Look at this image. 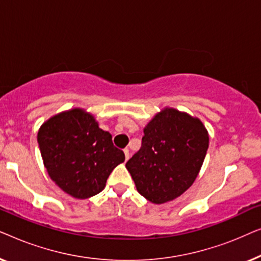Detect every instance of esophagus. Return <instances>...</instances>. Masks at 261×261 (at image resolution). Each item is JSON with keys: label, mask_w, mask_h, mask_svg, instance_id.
Returning <instances> with one entry per match:
<instances>
[{"label": "esophagus", "mask_w": 261, "mask_h": 261, "mask_svg": "<svg viewBox=\"0 0 261 261\" xmlns=\"http://www.w3.org/2000/svg\"><path fill=\"white\" fill-rule=\"evenodd\" d=\"M123 152H124V156H126V160L129 159V149H128V148H124V149H123Z\"/></svg>", "instance_id": "obj_1"}]
</instances>
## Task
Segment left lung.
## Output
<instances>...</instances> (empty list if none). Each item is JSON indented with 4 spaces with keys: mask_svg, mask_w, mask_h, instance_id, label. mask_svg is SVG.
Returning a JSON list of instances; mask_svg holds the SVG:
<instances>
[{
    "mask_svg": "<svg viewBox=\"0 0 261 261\" xmlns=\"http://www.w3.org/2000/svg\"><path fill=\"white\" fill-rule=\"evenodd\" d=\"M208 146V132L201 121L165 109L145 127L141 147L126 167L138 191L149 202L162 204L191 187Z\"/></svg>",
    "mask_w": 261,
    "mask_h": 261,
    "instance_id": "8db88e82",
    "label": "left lung"
}]
</instances>
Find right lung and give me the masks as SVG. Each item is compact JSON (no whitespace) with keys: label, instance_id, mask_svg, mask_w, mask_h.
Instances as JSON below:
<instances>
[{"label":"right lung","instance_id":"right-lung-1","mask_svg":"<svg viewBox=\"0 0 261 261\" xmlns=\"http://www.w3.org/2000/svg\"><path fill=\"white\" fill-rule=\"evenodd\" d=\"M38 144L49 177L74 198L101 192L112 171L124 162L110 133L82 109L51 117L39 129Z\"/></svg>","mask_w":261,"mask_h":261}]
</instances>
